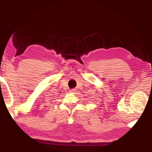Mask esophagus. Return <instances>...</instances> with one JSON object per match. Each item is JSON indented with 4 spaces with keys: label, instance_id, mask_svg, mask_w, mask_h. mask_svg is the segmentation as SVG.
Returning a JSON list of instances; mask_svg holds the SVG:
<instances>
[{
    "label": "esophagus",
    "instance_id": "obj_1",
    "mask_svg": "<svg viewBox=\"0 0 152 152\" xmlns=\"http://www.w3.org/2000/svg\"><path fill=\"white\" fill-rule=\"evenodd\" d=\"M76 92V89H71L70 90V92L71 93H75Z\"/></svg>",
    "mask_w": 152,
    "mask_h": 152
}]
</instances>
